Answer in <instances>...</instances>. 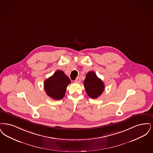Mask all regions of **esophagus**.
<instances>
[{"mask_svg":"<svg viewBox=\"0 0 153 153\" xmlns=\"http://www.w3.org/2000/svg\"><path fill=\"white\" fill-rule=\"evenodd\" d=\"M80 81H81L80 78L78 76V77H77V78H76V79L75 80V81H74V82H75L76 83H79Z\"/></svg>","mask_w":153,"mask_h":153,"instance_id":"1","label":"esophagus"}]
</instances>
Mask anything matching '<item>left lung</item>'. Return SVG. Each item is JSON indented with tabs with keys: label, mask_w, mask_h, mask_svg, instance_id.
Returning a JSON list of instances; mask_svg holds the SVG:
<instances>
[{
	"label": "left lung",
	"mask_w": 153,
	"mask_h": 153,
	"mask_svg": "<svg viewBox=\"0 0 153 153\" xmlns=\"http://www.w3.org/2000/svg\"><path fill=\"white\" fill-rule=\"evenodd\" d=\"M84 87L87 95L93 99H96L103 93L105 90V85L93 71L87 74L84 80Z\"/></svg>",
	"instance_id": "8db88e82"
}]
</instances>
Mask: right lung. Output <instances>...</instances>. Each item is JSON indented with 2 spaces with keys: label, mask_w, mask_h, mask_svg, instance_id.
Returning a JSON list of instances; mask_svg holds the SVG:
<instances>
[{
  "label": "right lung",
  "mask_w": 153,
  "mask_h": 153,
  "mask_svg": "<svg viewBox=\"0 0 153 153\" xmlns=\"http://www.w3.org/2000/svg\"><path fill=\"white\" fill-rule=\"evenodd\" d=\"M71 83L64 72L57 70L53 75L45 80L44 88L48 96L53 100H62L65 95L67 87Z\"/></svg>",
  "instance_id": "1"
}]
</instances>
